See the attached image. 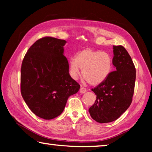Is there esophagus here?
<instances>
[{"label":"esophagus","mask_w":152,"mask_h":152,"mask_svg":"<svg viewBox=\"0 0 152 152\" xmlns=\"http://www.w3.org/2000/svg\"><path fill=\"white\" fill-rule=\"evenodd\" d=\"M86 92V89L85 88H84V87H81V88H80V92L81 94L85 93Z\"/></svg>","instance_id":"1"}]
</instances>
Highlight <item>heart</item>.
Masks as SVG:
<instances>
[{"mask_svg": "<svg viewBox=\"0 0 152 152\" xmlns=\"http://www.w3.org/2000/svg\"><path fill=\"white\" fill-rule=\"evenodd\" d=\"M111 56L106 51L87 48L77 53L69 64L71 78L77 80L82 75L91 85H98L106 80L111 72Z\"/></svg>", "mask_w": 152, "mask_h": 152, "instance_id": "obj_1", "label": "heart"}]
</instances>
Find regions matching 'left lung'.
Wrapping results in <instances>:
<instances>
[{"mask_svg":"<svg viewBox=\"0 0 152 152\" xmlns=\"http://www.w3.org/2000/svg\"><path fill=\"white\" fill-rule=\"evenodd\" d=\"M111 72L105 80L92 88L96 99L88 110L96 122L105 123L117 120L132 102L136 71L132 59L122 45H113Z\"/></svg>","mask_w":152,"mask_h":152,"instance_id":"1","label":"left lung"}]
</instances>
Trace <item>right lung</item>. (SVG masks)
<instances>
[{
  "instance_id": "right-lung-1",
  "label": "right lung",
  "mask_w": 152,
  "mask_h": 152,
  "mask_svg": "<svg viewBox=\"0 0 152 152\" xmlns=\"http://www.w3.org/2000/svg\"><path fill=\"white\" fill-rule=\"evenodd\" d=\"M66 41L45 37L31 46L20 69V91L30 110L40 118L52 119L63 112L69 96L78 92V82L69 74L64 56Z\"/></svg>"
}]
</instances>
